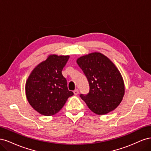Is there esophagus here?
<instances>
[{
    "label": "esophagus",
    "mask_w": 151,
    "mask_h": 151,
    "mask_svg": "<svg viewBox=\"0 0 151 151\" xmlns=\"http://www.w3.org/2000/svg\"><path fill=\"white\" fill-rule=\"evenodd\" d=\"M74 94H75V95H77L79 94V90L78 89H75L74 91Z\"/></svg>",
    "instance_id": "esophagus-1"
}]
</instances>
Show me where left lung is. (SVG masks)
<instances>
[{"label":"left lung","mask_w":151,"mask_h":151,"mask_svg":"<svg viewBox=\"0 0 151 151\" xmlns=\"http://www.w3.org/2000/svg\"><path fill=\"white\" fill-rule=\"evenodd\" d=\"M76 62L89 84V93L81 94V99L97 115H106L113 111L125 94L124 81L116 65L99 52L80 57Z\"/></svg>","instance_id":"1"}]
</instances>
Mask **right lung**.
Listing matches in <instances>:
<instances>
[{
    "label": "right lung",
    "instance_id": "add662e5",
    "mask_svg": "<svg viewBox=\"0 0 151 151\" xmlns=\"http://www.w3.org/2000/svg\"><path fill=\"white\" fill-rule=\"evenodd\" d=\"M68 55H50L31 71L26 82V98L35 110L41 115H55L74 94L68 91L62 70Z\"/></svg>",
    "mask_w": 151,
    "mask_h": 151
}]
</instances>
